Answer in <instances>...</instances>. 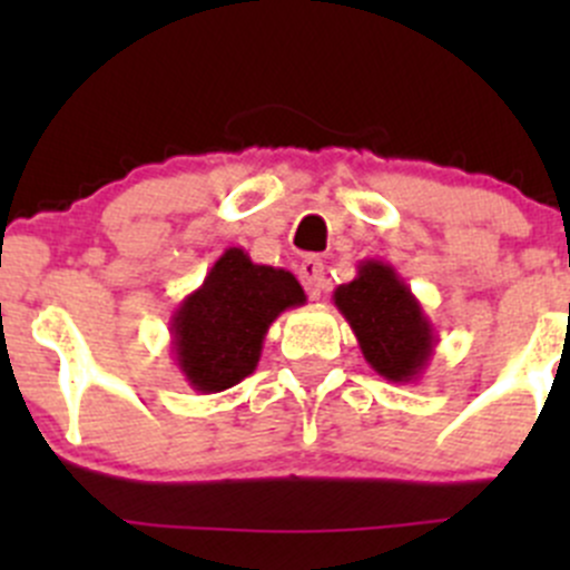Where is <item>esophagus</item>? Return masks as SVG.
Returning a JSON list of instances; mask_svg holds the SVG:
<instances>
[{"instance_id":"1","label":"esophagus","mask_w":570,"mask_h":570,"mask_svg":"<svg viewBox=\"0 0 570 570\" xmlns=\"http://www.w3.org/2000/svg\"><path fill=\"white\" fill-rule=\"evenodd\" d=\"M301 281H303V286H306L308 297H312V301H320L322 289H325V284H327V278H325V264H322L320 258H314V256L303 258V264H301Z\"/></svg>"}]
</instances>
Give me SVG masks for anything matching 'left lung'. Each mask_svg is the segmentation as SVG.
<instances>
[{"mask_svg":"<svg viewBox=\"0 0 570 570\" xmlns=\"http://www.w3.org/2000/svg\"><path fill=\"white\" fill-rule=\"evenodd\" d=\"M333 303L350 322L366 364L389 383H416L435 350V327L400 273L366 258L350 284L336 286Z\"/></svg>","mask_w":570,"mask_h":570,"instance_id":"1","label":"left lung"}]
</instances>
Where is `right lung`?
<instances>
[{"mask_svg":"<svg viewBox=\"0 0 570 570\" xmlns=\"http://www.w3.org/2000/svg\"><path fill=\"white\" fill-rule=\"evenodd\" d=\"M306 303L289 269L253 264L243 248H228L204 284L170 317L178 372L198 394H217L253 375L269 325Z\"/></svg>","mask_w":570,"mask_h":570,"instance_id":"1","label":"right lung"}]
</instances>
